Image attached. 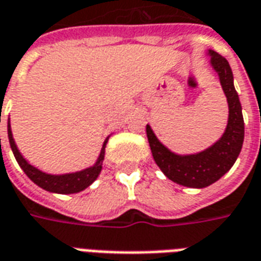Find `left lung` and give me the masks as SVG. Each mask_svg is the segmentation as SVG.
<instances>
[{
    "instance_id": "obj_1",
    "label": "left lung",
    "mask_w": 261,
    "mask_h": 261,
    "mask_svg": "<svg viewBox=\"0 0 261 261\" xmlns=\"http://www.w3.org/2000/svg\"><path fill=\"white\" fill-rule=\"evenodd\" d=\"M208 55L211 66L218 73L229 110L227 128L221 138L200 153L182 155L167 149L154 135L150 125L146 126L151 154L160 170L168 179L174 180L178 185L197 189L210 186L231 170L241 153L245 138L242 106L233 86L231 66L228 61L216 51L208 50Z\"/></svg>"
}]
</instances>
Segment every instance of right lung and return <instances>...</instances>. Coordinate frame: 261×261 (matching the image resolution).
Instances as JSON below:
<instances>
[{
	"instance_id": "add662e5",
	"label": "right lung",
	"mask_w": 261,
	"mask_h": 261,
	"mask_svg": "<svg viewBox=\"0 0 261 261\" xmlns=\"http://www.w3.org/2000/svg\"><path fill=\"white\" fill-rule=\"evenodd\" d=\"M110 138V136H108ZM108 138L104 140L102 143L101 151L100 155L97 159L96 164L93 167H89L86 170L77 171V172H70V174H62V175H53L47 174L40 171L39 168H36L32 164H29L26 160L23 159V155L20 154V151L15 144L13 140L12 130H11V123L8 119V139L11 149L15 155V159L18 161V164L20 165V168L24 171V174L29 176L30 179L33 180L36 185H39L40 188H43L44 191L51 192V193H61V195H70V193H77V192L85 191L86 188L97 179V176L100 175L102 168V161H104V154H106V146H107ZM1 142V140H0Z\"/></svg>"
}]
</instances>
